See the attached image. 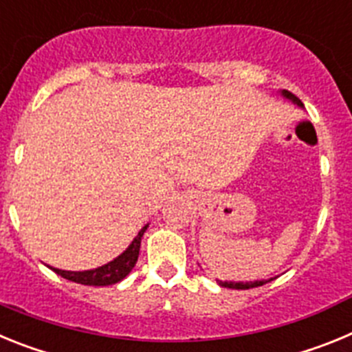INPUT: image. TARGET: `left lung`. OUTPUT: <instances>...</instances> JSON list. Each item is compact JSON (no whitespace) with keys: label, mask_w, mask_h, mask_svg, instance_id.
<instances>
[{"label":"left lung","mask_w":352,"mask_h":352,"mask_svg":"<svg viewBox=\"0 0 352 352\" xmlns=\"http://www.w3.org/2000/svg\"><path fill=\"white\" fill-rule=\"evenodd\" d=\"M280 95L284 96V98H287V100H291L292 104H296L298 107H303V104H301L300 98H296V96L292 95L291 91H287V89H282ZM273 278H268V280H254V282H222L219 280V284L222 285V287H227V289H252V287H259V285H264L268 284V282H272Z\"/></svg>","instance_id":"8db88e82"}]
</instances>
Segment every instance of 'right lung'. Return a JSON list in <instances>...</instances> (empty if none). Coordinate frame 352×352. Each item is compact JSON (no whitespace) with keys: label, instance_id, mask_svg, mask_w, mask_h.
Returning a JSON list of instances; mask_svg holds the SVG:
<instances>
[{"label":"right lung","instance_id":"add662e5","mask_svg":"<svg viewBox=\"0 0 352 352\" xmlns=\"http://www.w3.org/2000/svg\"><path fill=\"white\" fill-rule=\"evenodd\" d=\"M148 226L149 223H146V226L142 227L123 254H120L116 259L104 264V266H98V268L95 270H84V272H67V270L52 268V266H49V268L54 273H58V275L63 276V278H67V280L77 282V284L82 285H96V287H100V285L118 284V282L123 280V278L132 272V268L135 266V263H138L141 239L142 236H144Z\"/></svg>","mask_w":352,"mask_h":352}]
</instances>
